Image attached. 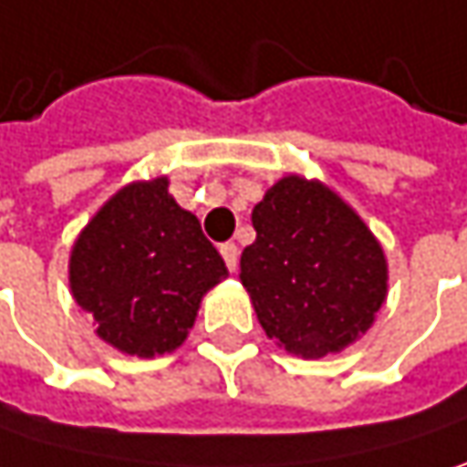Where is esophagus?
Wrapping results in <instances>:
<instances>
[{
  "label": "esophagus",
  "instance_id": "1",
  "mask_svg": "<svg viewBox=\"0 0 467 467\" xmlns=\"http://www.w3.org/2000/svg\"><path fill=\"white\" fill-rule=\"evenodd\" d=\"M219 251H222V256H224V265H227V270H230V273H234V270H237V256H240L237 245H234V243H224Z\"/></svg>",
  "mask_w": 467,
  "mask_h": 467
}]
</instances>
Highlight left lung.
<instances>
[{"label": "left lung", "mask_w": 467, "mask_h": 467, "mask_svg": "<svg viewBox=\"0 0 467 467\" xmlns=\"http://www.w3.org/2000/svg\"><path fill=\"white\" fill-rule=\"evenodd\" d=\"M240 280L262 328L302 358L356 342L388 294L385 254L358 216L318 182L280 179L251 213Z\"/></svg>", "instance_id": "obj_1"}]
</instances>
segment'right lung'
I'll return each instance as SVG.
<instances>
[{"mask_svg":"<svg viewBox=\"0 0 467 467\" xmlns=\"http://www.w3.org/2000/svg\"><path fill=\"white\" fill-rule=\"evenodd\" d=\"M230 275L197 216L168 194V179L119 190L71 251L77 305L117 350L151 358L187 339L200 299Z\"/></svg>","mask_w":467,"mask_h":467,"instance_id":"1","label":"right lung"}]
</instances>
